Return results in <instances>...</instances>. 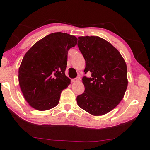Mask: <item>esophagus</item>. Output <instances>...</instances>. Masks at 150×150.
Segmentation results:
<instances>
[{
    "instance_id": "1",
    "label": "esophagus",
    "mask_w": 150,
    "mask_h": 150,
    "mask_svg": "<svg viewBox=\"0 0 150 150\" xmlns=\"http://www.w3.org/2000/svg\"><path fill=\"white\" fill-rule=\"evenodd\" d=\"M79 80V77H77V78L71 79V82H73V83H74V82H77Z\"/></svg>"
}]
</instances>
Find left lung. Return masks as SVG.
I'll return each mask as SVG.
<instances>
[{
  "label": "left lung",
  "instance_id": "8db88e82",
  "mask_svg": "<svg viewBox=\"0 0 150 150\" xmlns=\"http://www.w3.org/2000/svg\"><path fill=\"white\" fill-rule=\"evenodd\" d=\"M77 45L86 61L84 92L77 97L78 106L95 116L114 109L124 97L128 86L127 66L112 44L99 37H79Z\"/></svg>",
  "mask_w": 150,
  "mask_h": 150
}]
</instances>
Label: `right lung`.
<instances>
[{
	"instance_id": "obj_1",
	"label": "right lung",
	"mask_w": 150,
	"mask_h": 150,
	"mask_svg": "<svg viewBox=\"0 0 150 150\" xmlns=\"http://www.w3.org/2000/svg\"><path fill=\"white\" fill-rule=\"evenodd\" d=\"M77 38L56 32L38 41L25 54L18 69V82L25 99L39 111L59 104L60 94L70 84L65 70L68 50Z\"/></svg>"
}]
</instances>
